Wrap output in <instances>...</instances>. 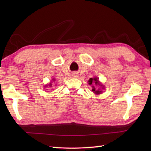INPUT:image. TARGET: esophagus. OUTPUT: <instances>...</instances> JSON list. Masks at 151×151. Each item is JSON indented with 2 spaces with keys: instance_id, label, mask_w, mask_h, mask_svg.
<instances>
[{
  "instance_id": "1",
  "label": "esophagus",
  "mask_w": 151,
  "mask_h": 151,
  "mask_svg": "<svg viewBox=\"0 0 151 151\" xmlns=\"http://www.w3.org/2000/svg\"><path fill=\"white\" fill-rule=\"evenodd\" d=\"M73 77L77 78L78 76V75L77 73H73Z\"/></svg>"
}]
</instances>
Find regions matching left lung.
I'll list each match as a JSON object with an SVG mask.
<instances>
[{"label":"left lung","mask_w":151,"mask_h":151,"mask_svg":"<svg viewBox=\"0 0 151 151\" xmlns=\"http://www.w3.org/2000/svg\"><path fill=\"white\" fill-rule=\"evenodd\" d=\"M94 83V85H101L100 84H99V79H98V78H90L89 79V81H88V84L90 85H93V91L94 93L95 94H100L101 93V91H100V90H96V89H95V87H94V86H93V84ZM101 86H102V85H101Z\"/></svg>","instance_id":"1"}]
</instances>
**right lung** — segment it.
<instances>
[{"instance_id": "obj_1", "label": "right lung", "mask_w": 151, "mask_h": 151, "mask_svg": "<svg viewBox=\"0 0 151 151\" xmlns=\"http://www.w3.org/2000/svg\"><path fill=\"white\" fill-rule=\"evenodd\" d=\"M52 86V84H51V83H50V85H49V86Z\"/></svg>"}]
</instances>
